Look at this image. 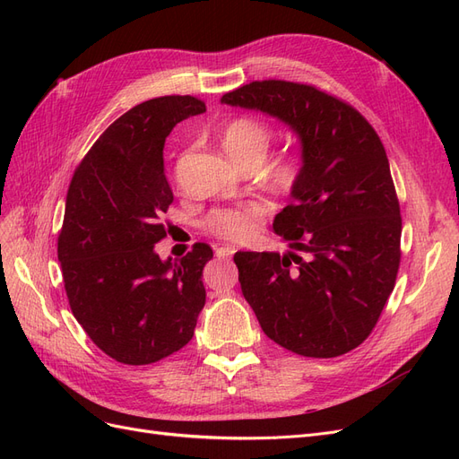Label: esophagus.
I'll use <instances>...</instances> for the list:
<instances>
[{
	"instance_id": "esophagus-1",
	"label": "esophagus",
	"mask_w": 459,
	"mask_h": 459,
	"mask_svg": "<svg viewBox=\"0 0 459 459\" xmlns=\"http://www.w3.org/2000/svg\"><path fill=\"white\" fill-rule=\"evenodd\" d=\"M233 253H235L233 247H220V248H216V256L218 258H231Z\"/></svg>"
}]
</instances>
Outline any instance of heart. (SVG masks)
Returning a JSON list of instances; mask_svg holds the SVG:
<instances>
[{
  "mask_svg": "<svg viewBox=\"0 0 459 459\" xmlns=\"http://www.w3.org/2000/svg\"><path fill=\"white\" fill-rule=\"evenodd\" d=\"M272 142V130L255 117H238L230 120L221 130V145L228 155L241 166L262 162ZM300 174V164L295 157H287L273 162L268 169L270 182L277 187H290ZM266 216V206L251 203L231 211H220L208 220L211 228L220 238L235 243H245L256 238L262 220Z\"/></svg>",
  "mask_w": 459,
  "mask_h": 459,
  "instance_id": "heart-1",
  "label": "heart"
}]
</instances>
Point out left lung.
<instances>
[{
    "label": "left lung",
    "mask_w": 459,
    "mask_h": 459,
    "mask_svg": "<svg viewBox=\"0 0 459 459\" xmlns=\"http://www.w3.org/2000/svg\"><path fill=\"white\" fill-rule=\"evenodd\" d=\"M220 101L280 120L300 151L290 204L273 218L289 251L233 256L245 300L290 352L333 358L356 349L400 264V206L379 135L351 105L295 82H251Z\"/></svg>",
    "instance_id": "8db88e82"
}]
</instances>
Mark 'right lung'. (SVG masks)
<instances>
[{"instance_id": "1", "label": "right lung", "mask_w": 459, "mask_h": 459, "mask_svg": "<svg viewBox=\"0 0 459 459\" xmlns=\"http://www.w3.org/2000/svg\"><path fill=\"white\" fill-rule=\"evenodd\" d=\"M191 95L132 107L93 143L66 193L59 262L68 304L100 349L120 364L145 366L191 341L212 248L197 243L162 260L155 245L174 201L164 176V142L178 122L203 115Z\"/></svg>"}]
</instances>
